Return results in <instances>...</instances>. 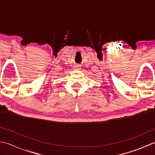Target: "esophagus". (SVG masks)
<instances>
[{
    "instance_id": "34e87169",
    "label": "esophagus",
    "mask_w": 155,
    "mask_h": 155,
    "mask_svg": "<svg viewBox=\"0 0 155 155\" xmlns=\"http://www.w3.org/2000/svg\"><path fill=\"white\" fill-rule=\"evenodd\" d=\"M75 69H80V67L79 65H76V66H75Z\"/></svg>"
}]
</instances>
